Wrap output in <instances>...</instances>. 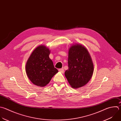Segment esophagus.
Here are the masks:
<instances>
[{
  "label": "esophagus",
  "instance_id": "esophagus-1",
  "mask_svg": "<svg viewBox=\"0 0 121 121\" xmlns=\"http://www.w3.org/2000/svg\"><path fill=\"white\" fill-rule=\"evenodd\" d=\"M58 70H59L60 72H62V73H64V68H62L59 69Z\"/></svg>",
  "mask_w": 121,
  "mask_h": 121
}]
</instances>
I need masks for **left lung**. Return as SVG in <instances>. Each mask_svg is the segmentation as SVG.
<instances>
[{
    "mask_svg": "<svg viewBox=\"0 0 121 121\" xmlns=\"http://www.w3.org/2000/svg\"><path fill=\"white\" fill-rule=\"evenodd\" d=\"M68 69L65 73L70 86L78 88L90 81L94 71V65L87 49L82 45L72 46L68 52Z\"/></svg>",
    "mask_w": 121,
    "mask_h": 121,
    "instance_id": "obj_1",
    "label": "left lung"
}]
</instances>
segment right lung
I'll use <instances>...</instances> for the list:
<instances>
[{
    "label": "right lung",
    "mask_w": 121,
    "mask_h": 121,
    "mask_svg": "<svg viewBox=\"0 0 121 121\" xmlns=\"http://www.w3.org/2000/svg\"><path fill=\"white\" fill-rule=\"evenodd\" d=\"M50 51L45 46L36 48L29 57L26 66V74L34 85L44 86L58 71L49 58Z\"/></svg>",
    "instance_id": "obj_1"
}]
</instances>
